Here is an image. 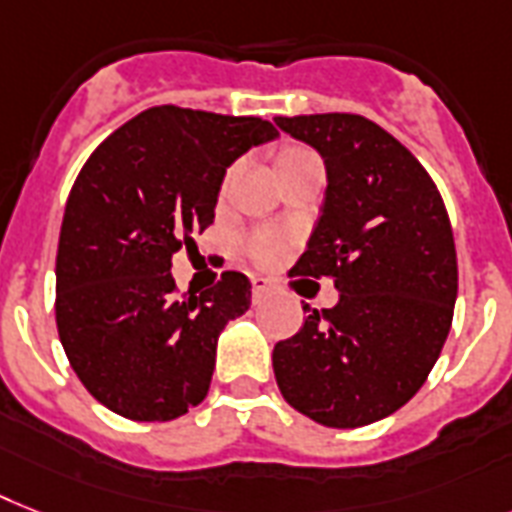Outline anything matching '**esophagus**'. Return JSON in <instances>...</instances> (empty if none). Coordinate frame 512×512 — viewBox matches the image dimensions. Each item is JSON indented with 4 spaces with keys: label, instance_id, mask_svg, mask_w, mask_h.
<instances>
[{
    "label": "esophagus",
    "instance_id": "obj_1",
    "mask_svg": "<svg viewBox=\"0 0 512 512\" xmlns=\"http://www.w3.org/2000/svg\"><path fill=\"white\" fill-rule=\"evenodd\" d=\"M273 289H276V286H273V281H270V278L252 276V297H255V299L268 297V294L273 292Z\"/></svg>",
    "mask_w": 512,
    "mask_h": 512
}]
</instances>
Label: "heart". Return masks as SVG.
<instances>
[{
    "label": "heart",
    "mask_w": 512,
    "mask_h": 512,
    "mask_svg": "<svg viewBox=\"0 0 512 512\" xmlns=\"http://www.w3.org/2000/svg\"><path fill=\"white\" fill-rule=\"evenodd\" d=\"M299 155H310L307 149L302 147H289L281 152V160H286V157H299ZM286 247V236L281 234V231H273V228H265V231H260V234H255V239H252V255H255L257 263H276L278 257H281V252H284Z\"/></svg>",
    "instance_id": "obj_1"
}]
</instances>
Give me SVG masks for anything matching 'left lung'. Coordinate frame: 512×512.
<instances>
[{
	"mask_svg": "<svg viewBox=\"0 0 512 512\" xmlns=\"http://www.w3.org/2000/svg\"><path fill=\"white\" fill-rule=\"evenodd\" d=\"M276 126L326 162L321 218L294 273L334 278L339 302L302 305V328L273 347V373L284 400L315 423L368 426L421 389L450 334V218L426 168L373 120L323 112Z\"/></svg>",
	"mask_w": 512,
	"mask_h": 512,
	"instance_id": "1",
	"label": "left lung"
}]
</instances>
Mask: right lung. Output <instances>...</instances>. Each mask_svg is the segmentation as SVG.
<instances>
[{
    "instance_id": "1",
    "label": "right lung",
    "mask_w": 512,
    "mask_h": 512,
    "mask_svg": "<svg viewBox=\"0 0 512 512\" xmlns=\"http://www.w3.org/2000/svg\"><path fill=\"white\" fill-rule=\"evenodd\" d=\"M263 118L149 107L78 173L57 244V331L89 394L131 421H173L207 397L220 331L252 284L226 270L176 297L170 260L215 218L226 168L273 141Z\"/></svg>"
}]
</instances>
